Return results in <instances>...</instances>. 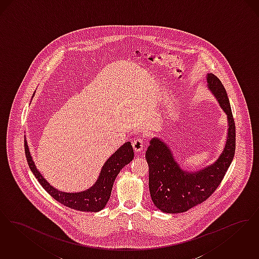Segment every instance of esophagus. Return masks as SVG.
I'll return each mask as SVG.
<instances>
[{
    "instance_id": "34e87169",
    "label": "esophagus",
    "mask_w": 259,
    "mask_h": 259,
    "mask_svg": "<svg viewBox=\"0 0 259 259\" xmlns=\"http://www.w3.org/2000/svg\"><path fill=\"white\" fill-rule=\"evenodd\" d=\"M143 147H144V144H143V140L141 138H137V139L134 140L133 148H134L135 154L141 153L142 150H143Z\"/></svg>"
}]
</instances>
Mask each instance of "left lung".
<instances>
[{
  "label": "left lung",
  "mask_w": 259,
  "mask_h": 259,
  "mask_svg": "<svg viewBox=\"0 0 259 259\" xmlns=\"http://www.w3.org/2000/svg\"><path fill=\"white\" fill-rule=\"evenodd\" d=\"M208 89L227 116L228 132L224 151L212 163L198 171H187L175 160L161 139L154 137L146 151L149 190L155 206L163 213H183L208 199L220 186L235 154V123L230 102L221 80L207 74Z\"/></svg>",
  "instance_id": "left-lung-1"
}]
</instances>
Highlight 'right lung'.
Segmentation results:
<instances>
[{
    "instance_id": "add662e5",
    "label": "right lung",
    "mask_w": 259,
    "mask_h": 259,
    "mask_svg": "<svg viewBox=\"0 0 259 259\" xmlns=\"http://www.w3.org/2000/svg\"><path fill=\"white\" fill-rule=\"evenodd\" d=\"M24 142L25 154L29 167L42 188L58 202L64 204L68 208L82 212H99L105 207L106 203L108 202L110 198L113 184L117 175L135 157L134 149L131 145V142H126L105 161L98 180L90 189L80 192H64L58 191L45 180L40 172L36 169L26 138Z\"/></svg>"
}]
</instances>
